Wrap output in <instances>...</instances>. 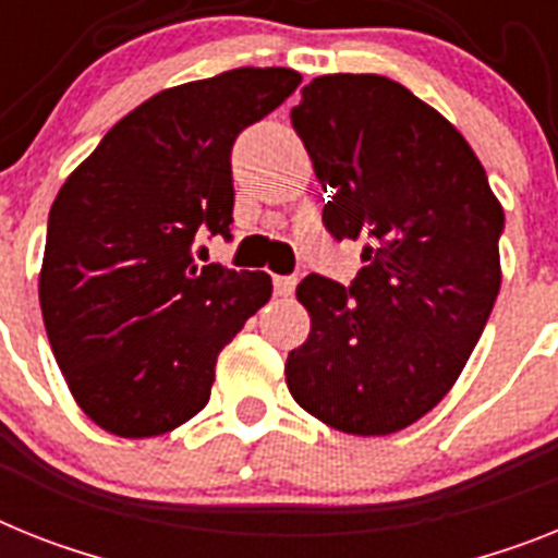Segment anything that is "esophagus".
Returning <instances> with one entry per match:
<instances>
[{"instance_id":"1","label":"esophagus","mask_w":558,"mask_h":558,"mask_svg":"<svg viewBox=\"0 0 558 558\" xmlns=\"http://www.w3.org/2000/svg\"><path fill=\"white\" fill-rule=\"evenodd\" d=\"M271 287H275V294L289 298V294L294 292V287H298V278H294V275H275V278H271Z\"/></svg>"}]
</instances>
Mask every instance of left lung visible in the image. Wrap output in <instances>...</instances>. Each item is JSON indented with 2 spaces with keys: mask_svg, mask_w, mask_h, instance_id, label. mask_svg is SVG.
I'll list each match as a JSON object with an SVG mask.
<instances>
[{
  "mask_svg": "<svg viewBox=\"0 0 558 558\" xmlns=\"http://www.w3.org/2000/svg\"><path fill=\"white\" fill-rule=\"evenodd\" d=\"M292 128L331 192L323 223L366 266L349 287L301 280L312 331L287 386L331 428L395 434L451 391L488 323L505 213L465 138L386 76L315 78Z\"/></svg>",
  "mask_w": 558,
  "mask_h": 558,
  "instance_id": "1",
  "label": "left lung"
}]
</instances>
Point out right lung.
I'll list each match as a JSON object with an SVG mask.
<instances>
[{
  "instance_id": "right-lung-1",
  "label": "right lung",
  "mask_w": 558,
  "mask_h": 558,
  "mask_svg": "<svg viewBox=\"0 0 558 558\" xmlns=\"http://www.w3.org/2000/svg\"><path fill=\"white\" fill-rule=\"evenodd\" d=\"M289 68H235L135 107L64 181L39 303L56 363L93 423L158 437L209 402L223 345L271 298L266 271L198 266L232 241V147L298 90Z\"/></svg>"
}]
</instances>
